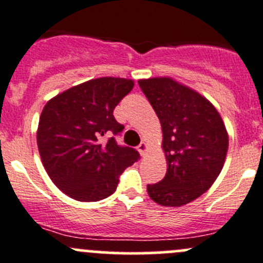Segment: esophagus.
<instances>
[{
    "label": "esophagus",
    "mask_w": 263,
    "mask_h": 263,
    "mask_svg": "<svg viewBox=\"0 0 263 263\" xmlns=\"http://www.w3.org/2000/svg\"><path fill=\"white\" fill-rule=\"evenodd\" d=\"M137 150H139L140 154H141L142 157H144V155L146 154V152H147V144H146V142L142 141L141 144H140L139 146H137Z\"/></svg>",
    "instance_id": "34e87169"
}]
</instances>
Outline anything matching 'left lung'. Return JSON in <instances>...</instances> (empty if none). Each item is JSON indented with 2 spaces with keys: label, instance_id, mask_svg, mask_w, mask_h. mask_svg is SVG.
Segmentation results:
<instances>
[{
  "label": "left lung",
  "instance_id": "8db88e82",
  "mask_svg": "<svg viewBox=\"0 0 263 263\" xmlns=\"http://www.w3.org/2000/svg\"><path fill=\"white\" fill-rule=\"evenodd\" d=\"M160 121L167 173L147 194L164 207H181L199 198L220 175L229 136L220 113L200 93L168 77L140 80Z\"/></svg>",
  "mask_w": 263,
  "mask_h": 263
}]
</instances>
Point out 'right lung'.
<instances>
[{"mask_svg": "<svg viewBox=\"0 0 263 263\" xmlns=\"http://www.w3.org/2000/svg\"><path fill=\"white\" fill-rule=\"evenodd\" d=\"M134 88V81L103 77L87 81L47 101L40 117L37 145L52 182L80 202H98L116 191L119 176L137 162L134 147L121 146L113 111Z\"/></svg>", "mask_w": 263, "mask_h": 263, "instance_id": "obj_1", "label": "right lung"}]
</instances>
